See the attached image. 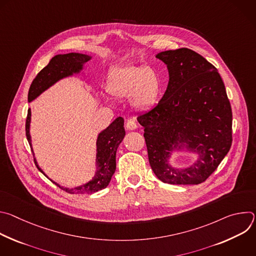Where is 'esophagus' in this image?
Wrapping results in <instances>:
<instances>
[{"label": "esophagus", "mask_w": 256, "mask_h": 256, "mask_svg": "<svg viewBox=\"0 0 256 256\" xmlns=\"http://www.w3.org/2000/svg\"><path fill=\"white\" fill-rule=\"evenodd\" d=\"M126 128L128 130H134L138 128V124L134 120H128L126 124Z\"/></svg>", "instance_id": "obj_1"}]
</instances>
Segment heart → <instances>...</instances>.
<instances>
[{
  "label": "heart",
  "instance_id": "1",
  "mask_svg": "<svg viewBox=\"0 0 256 256\" xmlns=\"http://www.w3.org/2000/svg\"><path fill=\"white\" fill-rule=\"evenodd\" d=\"M106 89L118 99H128L136 112H148L157 103L161 91L158 72L151 66H126L109 75Z\"/></svg>",
  "mask_w": 256,
  "mask_h": 256
}]
</instances>
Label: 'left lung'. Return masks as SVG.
Returning <instances> with one entry per match:
<instances>
[{"instance_id": "obj_1", "label": "left lung", "mask_w": 256, "mask_h": 256, "mask_svg": "<svg viewBox=\"0 0 256 256\" xmlns=\"http://www.w3.org/2000/svg\"><path fill=\"white\" fill-rule=\"evenodd\" d=\"M168 70L167 89L151 110L140 114L149 162L158 179L169 184L204 182L228 154L232 144V110L216 68L188 48L156 54ZM197 158L175 166V154Z\"/></svg>"}]
</instances>
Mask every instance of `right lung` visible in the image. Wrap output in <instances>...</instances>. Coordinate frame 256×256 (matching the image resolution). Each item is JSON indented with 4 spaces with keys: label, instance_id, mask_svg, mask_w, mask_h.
Returning a JSON list of instances; mask_svg holds the SVG:
<instances>
[{
    "label": "right lung",
    "instance_id": "obj_1",
    "mask_svg": "<svg viewBox=\"0 0 256 256\" xmlns=\"http://www.w3.org/2000/svg\"><path fill=\"white\" fill-rule=\"evenodd\" d=\"M92 58V56L78 52H70L64 54L54 56L33 80L29 92L28 102L34 101L40 97L44 92L50 89L52 86L56 84L58 81L70 78L77 75L84 76L85 64ZM30 124H31V109H28V114L26 120V136L28 142L32 149V140L30 134ZM126 136L124 128V118H118L112 124H109L106 128L102 130L96 138V171L94 176L85 184L76 188H64L52 180L40 167L38 160L34 157V162L38 169L48 178H50L56 186L68 194H94L108 186L109 182L116 169V156L120 144L122 142ZM34 156V153H33Z\"/></svg>",
    "mask_w": 256,
    "mask_h": 256
}]
</instances>
